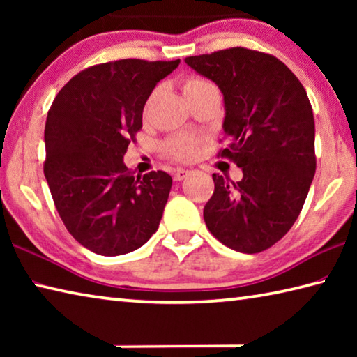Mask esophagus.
<instances>
[{
    "label": "esophagus",
    "mask_w": 357,
    "mask_h": 357,
    "mask_svg": "<svg viewBox=\"0 0 357 357\" xmlns=\"http://www.w3.org/2000/svg\"><path fill=\"white\" fill-rule=\"evenodd\" d=\"M190 173H192L190 170H184V168H178V170L173 173V178H174V181H183V179H185L187 176H189Z\"/></svg>",
    "instance_id": "esophagus-1"
}]
</instances>
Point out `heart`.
Instances as JSON below:
<instances>
[{"instance_id":"b5f03b06","label":"heart","mask_w":357,"mask_h":357,"mask_svg":"<svg viewBox=\"0 0 357 357\" xmlns=\"http://www.w3.org/2000/svg\"><path fill=\"white\" fill-rule=\"evenodd\" d=\"M181 89L185 98H190L193 94H198L206 89H217L213 82L206 80L203 77L187 75L181 80ZM198 138L189 134H176L168 137L164 142V153L165 155L172 157L174 160H190L197 154Z\"/></svg>"}]
</instances>
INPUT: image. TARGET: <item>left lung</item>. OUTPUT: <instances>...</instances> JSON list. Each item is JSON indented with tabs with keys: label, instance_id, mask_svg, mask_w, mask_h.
<instances>
[{
	"label": "left lung",
	"instance_id": "8db88e82",
	"mask_svg": "<svg viewBox=\"0 0 357 357\" xmlns=\"http://www.w3.org/2000/svg\"><path fill=\"white\" fill-rule=\"evenodd\" d=\"M184 61L220 88L229 143L217 157L243 168L238 183L213 174L204 222L229 249L263 252L293 227L315 176L310 100L298 77L269 53L231 47Z\"/></svg>",
	"mask_w": 357,
	"mask_h": 357
}]
</instances>
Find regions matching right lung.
I'll list each match as a JSON object with an SVG mask.
<instances>
[{
  "label": "right lung",
  "mask_w": 357,
  "mask_h": 357,
  "mask_svg": "<svg viewBox=\"0 0 357 357\" xmlns=\"http://www.w3.org/2000/svg\"><path fill=\"white\" fill-rule=\"evenodd\" d=\"M174 61L118 59L78 72L48 110L44 174L64 227L104 257L137 250L159 228L173 179L135 174L123 157L143 107Z\"/></svg>",
  "instance_id": "obj_1"
}]
</instances>
